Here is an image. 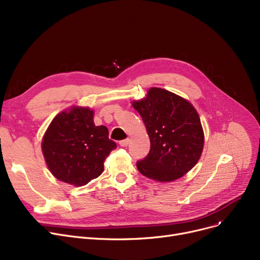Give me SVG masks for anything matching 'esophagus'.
Masks as SVG:
<instances>
[{"label":"esophagus","instance_id":"1","mask_svg":"<svg viewBox=\"0 0 260 260\" xmlns=\"http://www.w3.org/2000/svg\"><path fill=\"white\" fill-rule=\"evenodd\" d=\"M129 143V139H125V140H122L120 141V145L122 146V148H125V146H127Z\"/></svg>","mask_w":260,"mask_h":260}]
</instances>
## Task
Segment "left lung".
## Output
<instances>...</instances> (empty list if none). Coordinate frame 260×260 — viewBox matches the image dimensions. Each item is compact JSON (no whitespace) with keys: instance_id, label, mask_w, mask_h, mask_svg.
Listing matches in <instances>:
<instances>
[{"instance_id":"obj_1","label":"left lung","mask_w":260,"mask_h":260,"mask_svg":"<svg viewBox=\"0 0 260 260\" xmlns=\"http://www.w3.org/2000/svg\"><path fill=\"white\" fill-rule=\"evenodd\" d=\"M142 118L151 150L137 162L139 172L159 183H170L188 173L204 148L200 116L188 100L168 90L152 87L146 95L133 101Z\"/></svg>"}]
</instances>
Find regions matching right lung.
I'll return each mask as SVG.
<instances>
[{"mask_svg": "<svg viewBox=\"0 0 260 260\" xmlns=\"http://www.w3.org/2000/svg\"><path fill=\"white\" fill-rule=\"evenodd\" d=\"M94 110L71 106L56 115L44 133L41 151L50 172L75 187L87 185L104 171V160L117 148L104 125L95 126Z\"/></svg>", "mask_w": 260, "mask_h": 260, "instance_id": "right-lung-1", "label": "right lung"}]
</instances>
